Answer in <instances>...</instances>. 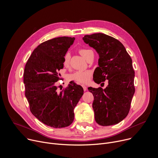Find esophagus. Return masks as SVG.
I'll list each match as a JSON object with an SVG mask.
<instances>
[{"mask_svg":"<svg viewBox=\"0 0 158 158\" xmlns=\"http://www.w3.org/2000/svg\"><path fill=\"white\" fill-rule=\"evenodd\" d=\"M82 87H83V89H84V91H87V87H86V86H85V85H82Z\"/></svg>","mask_w":158,"mask_h":158,"instance_id":"obj_1","label":"esophagus"}]
</instances>
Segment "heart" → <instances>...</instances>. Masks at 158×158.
<instances>
[{
	"mask_svg": "<svg viewBox=\"0 0 158 158\" xmlns=\"http://www.w3.org/2000/svg\"><path fill=\"white\" fill-rule=\"evenodd\" d=\"M79 53L87 60L91 53L93 51L89 49L80 48L79 49ZM71 54L69 52H67L63 57V65L65 67H69L70 65ZM92 77V73L89 70L85 71H77L69 76V79L72 81H74L81 84H86L89 82Z\"/></svg>",
	"mask_w": 158,
	"mask_h": 158,
	"instance_id": "obj_1",
	"label": "heart"
}]
</instances>
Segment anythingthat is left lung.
I'll return each instance as SVG.
<instances>
[{"label":"left lung","mask_w":158,"mask_h":158,"mask_svg":"<svg viewBox=\"0 0 158 158\" xmlns=\"http://www.w3.org/2000/svg\"><path fill=\"white\" fill-rule=\"evenodd\" d=\"M84 41L99 56L94 82L108 85L103 89L88 87L94 96L93 108L96 123L102 126L119 123L128 114L135 92L132 59L123 44L102 33L85 35Z\"/></svg>","instance_id":"obj_1"}]
</instances>
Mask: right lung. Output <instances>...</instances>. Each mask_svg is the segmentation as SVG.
Returning <instances> with one entry per match:
<instances>
[{"label": "right lung", "instance_id": "right-lung-1", "mask_svg": "<svg viewBox=\"0 0 158 158\" xmlns=\"http://www.w3.org/2000/svg\"><path fill=\"white\" fill-rule=\"evenodd\" d=\"M74 37H59L45 41L34 49L24 69L25 95L32 114L54 128L69 126L74 121V109L84 94L82 86L72 82L59 92L63 57Z\"/></svg>", "mask_w": 158, "mask_h": 158}]
</instances>
